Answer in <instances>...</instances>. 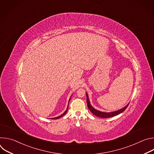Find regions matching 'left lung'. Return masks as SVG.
Instances as JSON below:
<instances>
[{
  "label": "left lung",
  "instance_id": "obj_1",
  "mask_svg": "<svg viewBox=\"0 0 154 154\" xmlns=\"http://www.w3.org/2000/svg\"><path fill=\"white\" fill-rule=\"evenodd\" d=\"M86 102H87V105H88V107L89 109L90 110V112L94 114L95 116H98V117H100V118H111V117H113V116H116L121 113H122L125 109L127 108L128 104H127L125 107H124L123 108L119 109V110H118V111H116V112H111V113H105V112H100V111H98L97 110V109H96L95 108H94L90 104V100H89V98H88V94L87 93H86Z\"/></svg>",
  "mask_w": 154,
  "mask_h": 154
}]
</instances>
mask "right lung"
I'll return each instance as SVG.
<instances>
[{"mask_svg":"<svg viewBox=\"0 0 154 154\" xmlns=\"http://www.w3.org/2000/svg\"><path fill=\"white\" fill-rule=\"evenodd\" d=\"M70 99H71V98H70ZM70 99H69V100H70ZM68 107L67 108V109H66V110L64 112V113H63L61 115H60V116H58V117H56V118H52V119H59V118H60L61 117H62V116H63L66 113V112H68Z\"/></svg>","mask_w":154,"mask_h":154,"instance_id":"right-lung-1","label":"right lung"}]
</instances>
